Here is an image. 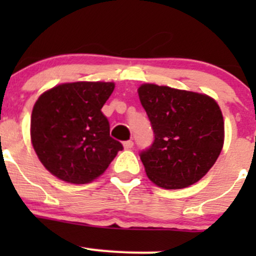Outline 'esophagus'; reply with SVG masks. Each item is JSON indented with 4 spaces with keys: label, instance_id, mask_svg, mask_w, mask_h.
<instances>
[{
    "label": "esophagus",
    "instance_id": "obj_1",
    "mask_svg": "<svg viewBox=\"0 0 256 256\" xmlns=\"http://www.w3.org/2000/svg\"><path fill=\"white\" fill-rule=\"evenodd\" d=\"M132 146H134V141H131V140H128L124 142V148H126V150L132 148Z\"/></svg>",
    "mask_w": 256,
    "mask_h": 256
}]
</instances>
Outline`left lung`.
Segmentation results:
<instances>
[{
  "label": "left lung",
  "instance_id": "obj_1",
  "mask_svg": "<svg viewBox=\"0 0 256 256\" xmlns=\"http://www.w3.org/2000/svg\"><path fill=\"white\" fill-rule=\"evenodd\" d=\"M138 92L154 134L140 154L147 177L166 190L198 182L223 148L219 105L208 95L156 84H142Z\"/></svg>",
  "mask_w": 256,
  "mask_h": 256
}]
</instances>
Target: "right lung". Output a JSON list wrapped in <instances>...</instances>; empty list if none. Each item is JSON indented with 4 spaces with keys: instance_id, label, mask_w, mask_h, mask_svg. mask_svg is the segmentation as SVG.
I'll use <instances>...</instances> for the list:
<instances>
[{
    "instance_id": "obj_1",
    "label": "right lung",
    "mask_w": 256,
    "mask_h": 256,
    "mask_svg": "<svg viewBox=\"0 0 256 256\" xmlns=\"http://www.w3.org/2000/svg\"><path fill=\"white\" fill-rule=\"evenodd\" d=\"M115 84L76 82L43 92L30 116V140L43 166L74 184H85L105 172L122 144L110 136L102 108Z\"/></svg>"
}]
</instances>
